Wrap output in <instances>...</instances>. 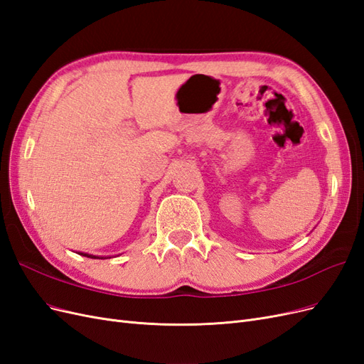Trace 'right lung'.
I'll use <instances>...</instances> for the list:
<instances>
[{
    "label": "right lung",
    "instance_id": "1",
    "mask_svg": "<svg viewBox=\"0 0 364 364\" xmlns=\"http://www.w3.org/2000/svg\"><path fill=\"white\" fill-rule=\"evenodd\" d=\"M80 255H83V257H86V258H94V259H100L98 257H95V255H90V253H83V252H80ZM103 259V258H102Z\"/></svg>",
    "mask_w": 364,
    "mask_h": 364
}]
</instances>
